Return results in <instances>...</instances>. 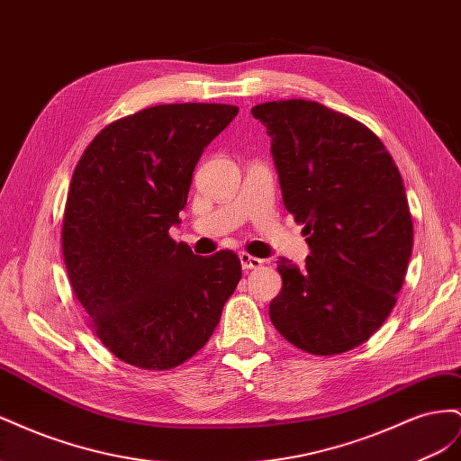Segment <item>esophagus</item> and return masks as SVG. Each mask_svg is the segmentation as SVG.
Segmentation results:
<instances>
[{"mask_svg":"<svg viewBox=\"0 0 461 461\" xmlns=\"http://www.w3.org/2000/svg\"><path fill=\"white\" fill-rule=\"evenodd\" d=\"M240 263H242V269H246V271L248 269H259L261 265H263V259L249 256L246 252H240Z\"/></svg>","mask_w":461,"mask_h":461,"instance_id":"34e87169","label":"esophagus"}]
</instances>
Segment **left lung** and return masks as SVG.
<instances>
[{
  "label": "left lung",
  "instance_id": "obj_1",
  "mask_svg": "<svg viewBox=\"0 0 461 461\" xmlns=\"http://www.w3.org/2000/svg\"><path fill=\"white\" fill-rule=\"evenodd\" d=\"M252 115L310 246L302 269L276 261L283 288L269 317L300 350H352L381 329L406 278L413 225L398 167L366 124L317 102H267Z\"/></svg>",
  "mask_w": 461,
  "mask_h": 461
}]
</instances>
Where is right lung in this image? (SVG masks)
Returning <instances> with one entry per match:
<instances>
[{
  "label": "right lung",
  "instance_id": "1",
  "mask_svg": "<svg viewBox=\"0 0 461 461\" xmlns=\"http://www.w3.org/2000/svg\"><path fill=\"white\" fill-rule=\"evenodd\" d=\"M236 113L222 104L142 109L97 134L73 173L61 232L68 281L107 350L131 366L185 364L242 278L230 249L198 258L169 236L203 148Z\"/></svg>",
  "mask_w": 461,
  "mask_h": 461
}]
</instances>
